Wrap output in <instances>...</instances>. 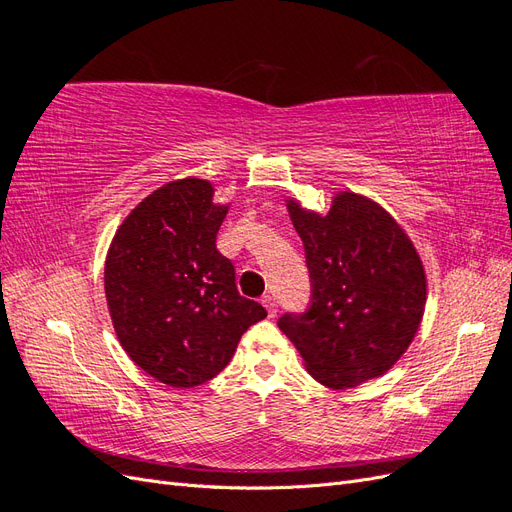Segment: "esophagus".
<instances>
[{
	"mask_svg": "<svg viewBox=\"0 0 512 512\" xmlns=\"http://www.w3.org/2000/svg\"><path fill=\"white\" fill-rule=\"evenodd\" d=\"M260 303L267 307V312H269V316H275L277 314V301L271 297V294H265V297L260 299Z\"/></svg>",
	"mask_w": 512,
	"mask_h": 512,
	"instance_id": "34e87169",
	"label": "esophagus"
}]
</instances>
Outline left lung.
<instances>
[{"instance_id": "left-lung-1", "label": "left lung", "mask_w": 512, "mask_h": 512, "mask_svg": "<svg viewBox=\"0 0 512 512\" xmlns=\"http://www.w3.org/2000/svg\"><path fill=\"white\" fill-rule=\"evenodd\" d=\"M305 247L312 305L277 327L299 350L309 376L354 389L386 374L421 327L427 277L421 256L393 215L374 200L337 192L327 215L286 200Z\"/></svg>"}]
</instances>
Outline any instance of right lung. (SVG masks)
<instances>
[{"label": "right lung", "mask_w": 512, "mask_h": 512, "mask_svg": "<svg viewBox=\"0 0 512 512\" xmlns=\"http://www.w3.org/2000/svg\"><path fill=\"white\" fill-rule=\"evenodd\" d=\"M213 183H164L117 228L104 292L119 344L151 378L175 389L205 384L230 363L241 335L267 316L235 284L215 247L228 205Z\"/></svg>", "instance_id": "right-lung-1"}]
</instances>
